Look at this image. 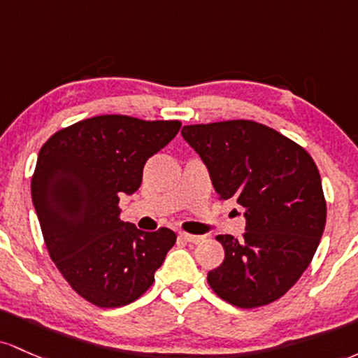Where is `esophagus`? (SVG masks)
<instances>
[{
	"mask_svg": "<svg viewBox=\"0 0 358 358\" xmlns=\"http://www.w3.org/2000/svg\"><path fill=\"white\" fill-rule=\"evenodd\" d=\"M180 238L186 240V242H189V243H199V242H203L204 236L191 235V233H180Z\"/></svg>",
	"mask_w": 358,
	"mask_h": 358,
	"instance_id": "34e87169",
	"label": "esophagus"
}]
</instances>
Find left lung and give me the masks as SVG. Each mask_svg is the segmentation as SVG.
Segmentation results:
<instances>
[{
  "label": "left lung",
  "instance_id": "obj_1",
  "mask_svg": "<svg viewBox=\"0 0 358 358\" xmlns=\"http://www.w3.org/2000/svg\"><path fill=\"white\" fill-rule=\"evenodd\" d=\"M182 136L206 164L218 199H235L247 220L242 240L216 236L224 259L208 272L210 287L245 309L282 298L311 264L327 223L315 160L252 120L187 125Z\"/></svg>",
  "mask_w": 358,
  "mask_h": 358
}]
</instances>
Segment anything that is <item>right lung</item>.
Segmentation results:
<instances>
[{
	"instance_id": "obj_1",
	"label": "right lung",
	"mask_w": 358,
	"mask_h": 358,
	"mask_svg": "<svg viewBox=\"0 0 358 358\" xmlns=\"http://www.w3.org/2000/svg\"><path fill=\"white\" fill-rule=\"evenodd\" d=\"M180 125L92 116L55 131L40 148L31 199L47 250L69 286L94 306L138 299L174 247V231L138 230L120 218L118 204L138 189L145 162Z\"/></svg>"
}]
</instances>
